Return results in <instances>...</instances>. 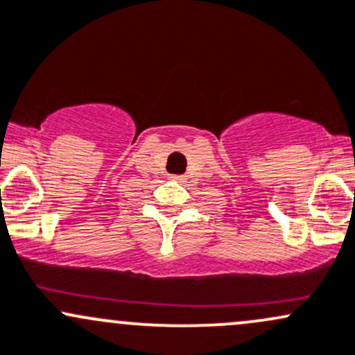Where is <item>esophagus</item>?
Instances as JSON below:
<instances>
[{
	"instance_id": "obj_1",
	"label": "esophagus",
	"mask_w": 355,
	"mask_h": 355,
	"mask_svg": "<svg viewBox=\"0 0 355 355\" xmlns=\"http://www.w3.org/2000/svg\"><path fill=\"white\" fill-rule=\"evenodd\" d=\"M171 180H177V182H184V177H180V175H175V177H170Z\"/></svg>"
}]
</instances>
